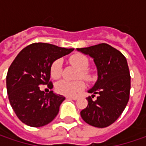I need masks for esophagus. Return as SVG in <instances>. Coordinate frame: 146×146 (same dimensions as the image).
Returning <instances> with one entry per match:
<instances>
[{
	"label": "esophagus",
	"instance_id": "esophagus-1",
	"mask_svg": "<svg viewBox=\"0 0 146 146\" xmlns=\"http://www.w3.org/2000/svg\"><path fill=\"white\" fill-rule=\"evenodd\" d=\"M67 99H70V100H73V101H76L78 99L77 96H67Z\"/></svg>",
	"mask_w": 146,
	"mask_h": 146
}]
</instances>
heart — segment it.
I'll list each match as a JSON object with an SVG mask.
<instances>
[{"label":"heart","instance_id":"1","mask_svg":"<svg viewBox=\"0 0 146 146\" xmlns=\"http://www.w3.org/2000/svg\"><path fill=\"white\" fill-rule=\"evenodd\" d=\"M69 62L80 70L79 73H78L77 78H82L85 80L90 79V74L86 71V69L89 68L90 65L89 59L86 56L80 53L74 54L72 56H70ZM62 62L61 59H57L52 62L50 69V76L52 78L56 79L60 78L62 74ZM84 86L85 84L84 81L80 79L75 81H68V80L62 79L56 83V90L61 95L67 96H76L78 93L81 92L84 89Z\"/></svg>","mask_w":146,"mask_h":146}]
</instances>
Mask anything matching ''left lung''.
<instances>
[{
  "mask_svg": "<svg viewBox=\"0 0 146 146\" xmlns=\"http://www.w3.org/2000/svg\"><path fill=\"white\" fill-rule=\"evenodd\" d=\"M78 51L94 59L98 79L88 92L98 95L96 100L88 97V106L81 111L83 120L96 128L112 124L123 113L130 92V74L125 56L117 49L105 43L85 48Z\"/></svg>",
  "mask_w": 146,
  "mask_h": 146,
  "instance_id": "obj_1",
  "label": "left lung"
}]
</instances>
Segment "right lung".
I'll list each match as a JSON object with an SVG mask.
<instances>
[{
    "instance_id": "right-lung-1",
    "label": "right lung",
    "mask_w": 146,
    "mask_h": 146,
    "mask_svg": "<svg viewBox=\"0 0 146 146\" xmlns=\"http://www.w3.org/2000/svg\"><path fill=\"white\" fill-rule=\"evenodd\" d=\"M73 49L47 43H34L23 48L11 64L7 74L10 104L21 122L30 127H42L58 114L65 97L53 91L44 94L40 85L53 88L50 81V66Z\"/></svg>"
}]
</instances>
